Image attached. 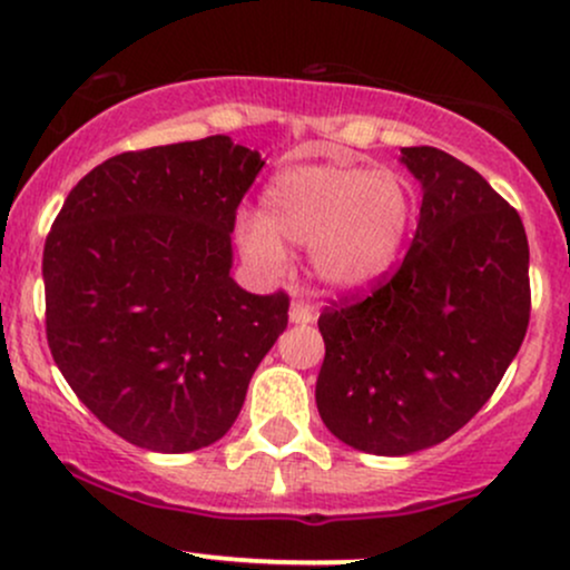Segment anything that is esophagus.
<instances>
[{"instance_id": "34e87169", "label": "esophagus", "mask_w": 570, "mask_h": 570, "mask_svg": "<svg viewBox=\"0 0 570 570\" xmlns=\"http://www.w3.org/2000/svg\"><path fill=\"white\" fill-rule=\"evenodd\" d=\"M289 322L292 324H313L316 322V311H313L307 303H299V299H294L292 307H289Z\"/></svg>"}]
</instances>
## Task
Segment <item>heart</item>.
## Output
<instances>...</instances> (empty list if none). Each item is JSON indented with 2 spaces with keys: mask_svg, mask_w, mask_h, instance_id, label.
<instances>
[{
  "mask_svg": "<svg viewBox=\"0 0 570 570\" xmlns=\"http://www.w3.org/2000/svg\"><path fill=\"white\" fill-rule=\"evenodd\" d=\"M412 219L415 198L399 174L303 163L273 176L259 219L240 225V246L265 271L286 263L281 240L311 246L318 281L335 289H362L396 263Z\"/></svg>",
  "mask_w": 570,
  "mask_h": 570,
  "instance_id": "1",
  "label": "heart"
}]
</instances>
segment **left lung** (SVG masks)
<instances>
[{
	"instance_id": "1",
	"label": "left lung",
	"mask_w": 570,
	"mask_h": 570,
	"mask_svg": "<svg viewBox=\"0 0 570 570\" xmlns=\"http://www.w3.org/2000/svg\"><path fill=\"white\" fill-rule=\"evenodd\" d=\"M402 160L423 187L402 265L318 316V415L375 455L417 453L466 426L531 322L520 214L442 149L404 147Z\"/></svg>"
}]
</instances>
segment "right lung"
Instances as JSON below:
<instances>
[{
    "label": "right lung",
    "instance_id": "add662e5",
    "mask_svg": "<svg viewBox=\"0 0 570 570\" xmlns=\"http://www.w3.org/2000/svg\"><path fill=\"white\" fill-rule=\"evenodd\" d=\"M265 163L230 136L122 153L63 200L42 254L45 332L117 436L189 453L230 431L289 294L230 278L235 212Z\"/></svg>",
    "mask_w": 570,
    "mask_h": 570
}]
</instances>
